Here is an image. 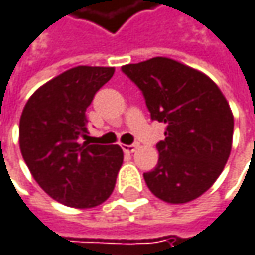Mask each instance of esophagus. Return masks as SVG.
<instances>
[{
  "mask_svg": "<svg viewBox=\"0 0 255 255\" xmlns=\"http://www.w3.org/2000/svg\"><path fill=\"white\" fill-rule=\"evenodd\" d=\"M122 148H123L125 153H129V154H130V153H135V151H136L138 144H130V145H126V144H125V145H122Z\"/></svg>",
  "mask_w": 255,
  "mask_h": 255,
  "instance_id": "obj_1",
  "label": "esophagus"
}]
</instances>
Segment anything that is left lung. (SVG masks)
Returning <instances> with one entry per match:
<instances>
[{"mask_svg":"<svg viewBox=\"0 0 255 255\" xmlns=\"http://www.w3.org/2000/svg\"><path fill=\"white\" fill-rule=\"evenodd\" d=\"M139 87L151 120L165 123L159 162L144 174L148 189L168 203H187L208 190L227 163L233 114L205 74L169 58L122 66Z\"/></svg>","mask_w":255,"mask_h":255,"instance_id":"8db88e82","label":"left lung"}]
</instances>
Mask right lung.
<instances>
[{
	"label": "right lung",
	"instance_id": "add662e5",
	"mask_svg": "<svg viewBox=\"0 0 255 255\" xmlns=\"http://www.w3.org/2000/svg\"><path fill=\"white\" fill-rule=\"evenodd\" d=\"M113 74V66L71 68L35 90L22 111L23 160L38 186L66 206L93 208L114 190L122 148L83 142L86 110Z\"/></svg>",
	"mask_w": 255,
	"mask_h": 255
}]
</instances>
